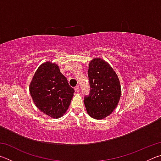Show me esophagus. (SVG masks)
<instances>
[{
	"label": "esophagus",
	"mask_w": 161,
	"mask_h": 161,
	"mask_svg": "<svg viewBox=\"0 0 161 161\" xmlns=\"http://www.w3.org/2000/svg\"><path fill=\"white\" fill-rule=\"evenodd\" d=\"M75 91L77 92H80V86H75Z\"/></svg>",
	"instance_id": "obj_1"
}]
</instances>
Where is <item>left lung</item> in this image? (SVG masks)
I'll use <instances>...</instances> for the list:
<instances>
[{"label":"left lung","mask_w":161,"mask_h":161,"mask_svg":"<svg viewBox=\"0 0 161 161\" xmlns=\"http://www.w3.org/2000/svg\"><path fill=\"white\" fill-rule=\"evenodd\" d=\"M90 94L84 97L87 113L95 119H103L113 112L121 97V84L115 71L101 58L90 62L88 69Z\"/></svg>","instance_id":"8db88e82"}]
</instances>
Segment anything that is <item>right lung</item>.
Masks as SVG:
<instances>
[{
  "mask_svg": "<svg viewBox=\"0 0 161 161\" xmlns=\"http://www.w3.org/2000/svg\"><path fill=\"white\" fill-rule=\"evenodd\" d=\"M29 89L35 106L53 119L59 118L66 112L75 92L58 65L51 62L38 67Z\"/></svg>",
  "mask_w": 161,
  "mask_h": 161,
  "instance_id": "add662e5",
  "label": "right lung"
}]
</instances>
